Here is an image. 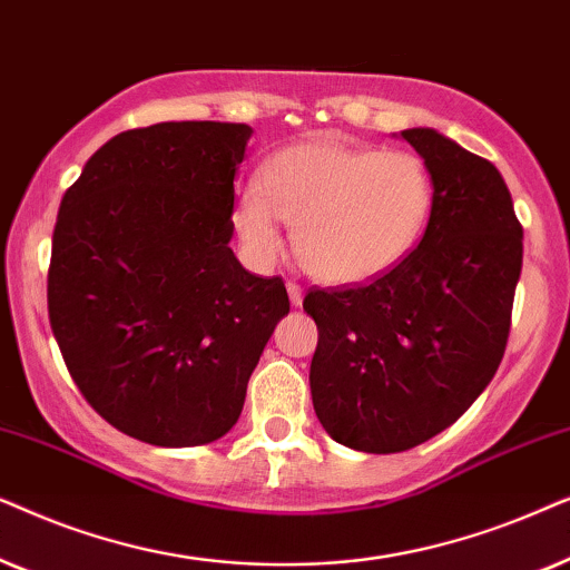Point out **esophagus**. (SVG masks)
<instances>
[{
	"label": "esophagus",
	"mask_w": 570,
	"mask_h": 570,
	"mask_svg": "<svg viewBox=\"0 0 570 570\" xmlns=\"http://www.w3.org/2000/svg\"><path fill=\"white\" fill-rule=\"evenodd\" d=\"M286 289H289V299H292V305H294V307H299V305H302V299H305V292H302V286L297 284V281H289V284H286Z\"/></svg>",
	"instance_id": "34e87169"
}]
</instances>
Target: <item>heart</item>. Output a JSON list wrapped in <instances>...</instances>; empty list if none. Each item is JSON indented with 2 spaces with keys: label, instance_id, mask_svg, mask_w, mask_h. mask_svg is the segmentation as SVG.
<instances>
[{
  "label": "heart",
  "instance_id": "1",
  "mask_svg": "<svg viewBox=\"0 0 570 570\" xmlns=\"http://www.w3.org/2000/svg\"><path fill=\"white\" fill-rule=\"evenodd\" d=\"M435 203L428 164L409 150L299 142L268 161L234 200V226L247 255L271 263L284 247V222L313 276L362 284L399 265L422 239Z\"/></svg>",
  "mask_w": 570,
  "mask_h": 570
}]
</instances>
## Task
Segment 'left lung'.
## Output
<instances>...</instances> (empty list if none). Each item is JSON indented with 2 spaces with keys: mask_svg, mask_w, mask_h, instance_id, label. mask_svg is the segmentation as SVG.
<instances>
[{
  "mask_svg": "<svg viewBox=\"0 0 570 570\" xmlns=\"http://www.w3.org/2000/svg\"><path fill=\"white\" fill-rule=\"evenodd\" d=\"M435 185L420 245L370 284L309 289V391L325 432L399 453L451 428L505 354L523 229L488 158L428 127L401 132Z\"/></svg>",
  "mask_w": 570,
  "mask_h": 570,
  "instance_id": "left-lung-1",
  "label": "left lung"
}]
</instances>
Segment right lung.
I'll list each match as a JSON object with an SVG mask.
<instances>
[{
	"mask_svg": "<svg viewBox=\"0 0 570 570\" xmlns=\"http://www.w3.org/2000/svg\"><path fill=\"white\" fill-rule=\"evenodd\" d=\"M253 130L161 121L88 158L59 206L49 321L82 399L164 449L214 443L289 313L281 276L234 257V177Z\"/></svg>",
	"mask_w": 570,
	"mask_h": 570,
	"instance_id": "1",
	"label": "right lung"
}]
</instances>
